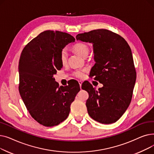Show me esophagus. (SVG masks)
Instances as JSON below:
<instances>
[{"label": "esophagus", "mask_w": 154, "mask_h": 154, "mask_svg": "<svg viewBox=\"0 0 154 154\" xmlns=\"http://www.w3.org/2000/svg\"><path fill=\"white\" fill-rule=\"evenodd\" d=\"M79 85H80V88H81V87H82V81H79Z\"/></svg>", "instance_id": "esophagus-1"}]
</instances>
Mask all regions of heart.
Here are the masks:
<instances>
[{
    "instance_id": "b5f03b06",
    "label": "heart",
    "mask_w": 154,
    "mask_h": 154,
    "mask_svg": "<svg viewBox=\"0 0 154 154\" xmlns=\"http://www.w3.org/2000/svg\"><path fill=\"white\" fill-rule=\"evenodd\" d=\"M72 50L75 52H76L77 54H79L80 56L82 57H86L88 55V53H89V47L88 46L82 42H78L75 44V45H73ZM60 61L62 64H66L67 61V52L63 50L62 51L60 54ZM84 71L78 70L76 71L74 73V75L77 77L81 78L84 76Z\"/></svg>"
}]
</instances>
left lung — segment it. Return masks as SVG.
Here are the masks:
<instances>
[{"label":"left lung","instance_id":"1","mask_svg":"<svg viewBox=\"0 0 154 154\" xmlns=\"http://www.w3.org/2000/svg\"><path fill=\"white\" fill-rule=\"evenodd\" d=\"M76 39L93 44L95 63L91 74L103 84L97 91L90 84L82 86L89 95L88 114L101 124L114 123L130 105L136 80L131 48L123 37L106 29L79 34Z\"/></svg>","mask_w":154,"mask_h":154}]
</instances>
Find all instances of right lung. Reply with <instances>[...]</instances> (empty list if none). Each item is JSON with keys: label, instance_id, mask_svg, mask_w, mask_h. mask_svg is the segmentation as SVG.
Masks as SVG:
<instances>
[{"label": "right lung", "instance_id": "obj_1", "mask_svg": "<svg viewBox=\"0 0 154 154\" xmlns=\"http://www.w3.org/2000/svg\"><path fill=\"white\" fill-rule=\"evenodd\" d=\"M66 32L45 30L26 45L19 63L21 98L37 122L45 127L57 125L69 115L70 105L80 91L79 84L59 86L54 75L63 65V48L75 42Z\"/></svg>", "mask_w": 154, "mask_h": 154}]
</instances>
